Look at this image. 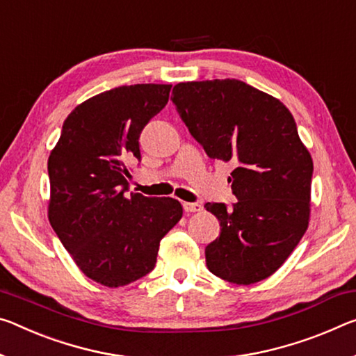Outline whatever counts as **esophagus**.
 <instances>
[{
  "mask_svg": "<svg viewBox=\"0 0 356 356\" xmlns=\"http://www.w3.org/2000/svg\"><path fill=\"white\" fill-rule=\"evenodd\" d=\"M184 211L187 213H195V212H201L202 206L200 202H184Z\"/></svg>",
  "mask_w": 356,
  "mask_h": 356,
  "instance_id": "esophagus-1",
  "label": "esophagus"
}]
</instances>
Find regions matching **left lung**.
<instances>
[{"label":"left lung","instance_id":"left-lung-1","mask_svg":"<svg viewBox=\"0 0 356 356\" xmlns=\"http://www.w3.org/2000/svg\"><path fill=\"white\" fill-rule=\"evenodd\" d=\"M171 98L211 158L233 161L238 198L204 206L220 220L206 247L207 268L231 284L250 285L277 270L306 233L314 163L290 111L238 79L182 82Z\"/></svg>","mask_w":356,"mask_h":356}]
</instances>
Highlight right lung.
I'll list each match as a JSON object with an SVG mask.
<instances>
[{
    "instance_id": "right-lung-1",
    "label": "right lung",
    "mask_w": 356,
    "mask_h": 356,
    "mask_svg": "<svg viewBox=\"0 0 356 356\" xmlns=\"http://www.w3.org/2000/svg\"><path fill=\"white\" fill-rule=\"evenodd\" d=\"M172 86L136 83L79 104L49 156V220L87 277L123 286L155 268L169 229L182 218L172 198L128 190V160H140L139 136L169 99Z\"/></svg>"
}]
</instances>
